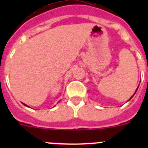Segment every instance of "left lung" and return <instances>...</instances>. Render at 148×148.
I'll return each mask as SVG.
<instances>
[{
  "label": "left lung",
  "instance_id": "1",
  "mask_svg": "<svg viewBox=\"0 0 148 148\" xmlns=\"http://www.w3.org/2000/svg\"><path fill=\"white\" fill-rule=\"evenodd\" d=\"M137 89H138V88H137ZM137 89H136V90H137ZM136 92H135V93H136ZM135 93H134V94H135ZM134 94H133V95H134ZM133 96H132V97H133ZM131 97V98H132ZM131 98H130V99H131ZM130 99H129V100H130Z\"/></svg>",
  "mask_w": 148,
  "mask_h": 148
}]
</instances>
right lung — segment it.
<instances>
[{
  "mask_svg": "<svg viewBox=\"0 0 148 148\" xmlns=\"http://www.w3.org/2000/svg\"><path fill=\"white\" fill-rule=\"evenodd\" d=\"M24 104V105H25V106H27V107H28V106H27V104Z\"/></svg>",
  "mask_w": 148,
  "mask_h": 148,
  "instance_id": "1",
  "label": "right lung"
}]
</instances>
